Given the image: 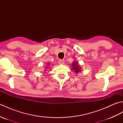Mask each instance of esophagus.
Segmentation results:
<instances>
[{
  "label": "esophagus",
  "mask_w": 123,
  "mask_h": 123,
  "mask_svg": "<svg viewBox=\"0 0 123 123\" xmlns=\"http://www.w3.org/2000/svg\"><path fill=\"white\" fill-rule=\"evenodd\" d=\"M59 63L60 64H64V60H60L59 61Z\"/></svg>",
  "instance_id": "esophagus-1"
}]
</instances>
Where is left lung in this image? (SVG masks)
<instances>
[{
    "instance_id": "1",
    "label": "left lung",
    "mask_w": 123,
    "mask_h": 123,
    "mask_svg": "<svg viewBox=\"0 0 123 123\" xmlns=\"http://www.w3.org/2000/svg\"><path fill=\"white\" fill-rule=\"evenodd\" d=\"M71 70H73L75 73L76 74H78V72H81V68L79 66V63L78 62H77V61H74L73 62L72 64H71Z\"/></svg>"
}]
</instances>
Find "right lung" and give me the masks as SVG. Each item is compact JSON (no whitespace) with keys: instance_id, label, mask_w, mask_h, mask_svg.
Returning a JSON list of instances; mask_svg holds the SVG:
<instances>
[{"instance_id":"1","label":"right lung","mask_w":123,"mask_h":123,"mask_svg":"<svg viewBox=\"0 0 123 123\" xmlns=\"http://www.w3.org/2000/svg\"><path fill=\"white\" fill-rule=\"evenodd\" d=\"M49 64H50V63H47V65H48V66H46V67H45V69H44V70H45V71H46V70H47V69H48V68H49Z\"/></svg>"}]
</instances>
